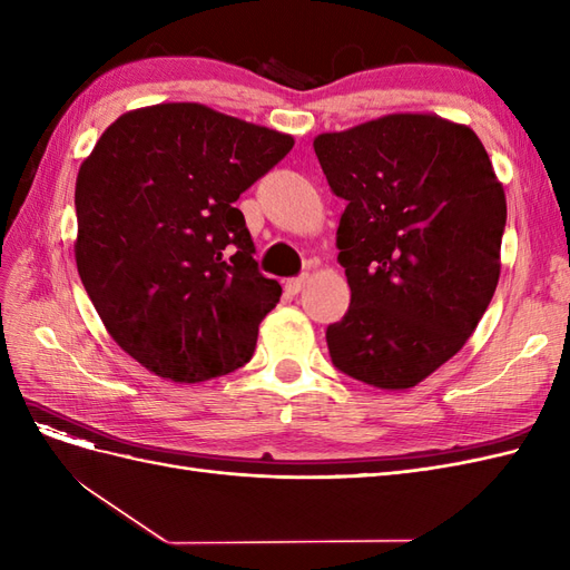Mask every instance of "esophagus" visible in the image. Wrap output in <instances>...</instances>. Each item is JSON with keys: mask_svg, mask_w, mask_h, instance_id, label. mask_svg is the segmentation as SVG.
Segmentation results:
<instances>
[{"mask_svg": "<svg viewBox=\"0 0 570 570\" xmlns=\"http://www.w3.org/2000/svg\"><path fill=\"white\" fill-rule=\"evenodd\" d=\"M306 281H308V275H299V278H289L285 283V292H287V295H299L302 287L306 285Z\"/></svg>", "mask_w": 570, "mask_h": 570, "instance_id": "1", "label": "esophagus"}]
</instances>
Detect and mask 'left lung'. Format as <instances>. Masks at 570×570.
<instances>
[{"label":"left lung","mask_w":570,"mask_h":570,"mask_svg":"<svg viewBox=\"0 0 570 570\" xmlns=\"http://www.w3.org/2000/svg\"><path fill=\"white\" fill-rule=\"evenodd\" d=\"M347 202L337 262L352 289L325 331L337 371L381 390L419 385L475 331L497 289L504 187L478 135L392 114L314 140Z\"/></svg>","instance_id":"obj_1"}]
</instances>
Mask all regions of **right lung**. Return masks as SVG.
<instances>
[{
  "label": "right lung",
  "instance_id": "add662e5",
  "mask_svg": "<svg viewBox=\"0 0 570 570\" xmlns=\"http://www.w3.org/2000/svg\"><path fill=\"white\" fill-rule=\"evenodd\" d=\"M289 135L209 107L157 105L101 132L76 180V264L118 347L174 383L233 373L283 287L235 209Z\"/></svg>",
  "mask_w": 570,
  "mask_h": 570
}]
</instances>
